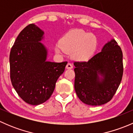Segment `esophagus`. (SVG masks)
Masks as SVG:
<instances>
[{
    "label": "esophagus",
    "instance_id": "obj_1",
    "mask_svg": "<svg viewBox=\"0 0 133 133\" xmlns=\"http://www.w3.org/2000/svg\"><path fill=\"white\" fill-rule=\"evenodd\" d=\"M73 68V65L71 63H68L66 65V69H72Z\"/></svg>",
    "mask_w": 133,
    "mask_h": 133
}]
</instances>
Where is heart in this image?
Listing matches in <instances>:
<instances>
[{
	"instance_id": "heart-1",
	"label": "heart",
	"mask_w": 133,
	"mask_h": 133,
	"mask_svg": "<svg viewBox=\"0 0 133 133\" xmlns=\"http://www.w3.org/2000/svg\"><path fill=\"white\" fill-rule=\"evenodd\" d=\"M98 45L97 38L92 33L82 29H73L62 38L60 45L55 48L56 52L60 53L62 50L73 55L76 59L88 60L93 55Z\"/></svg>"
}]
</instances>
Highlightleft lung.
Listing matches in <instances>:
<instances>
[{"instance_id":"1","label":"left lung","mask_w":133,"mask_h":133,"mask_svg":"<svg viewBox=\"0 0 133 133\" xmlns=\"http://www.w3.org/2000/svg\"><path fill=\"white\" fill-rule=\"evenodd\" d=\"M123 54L114 39L87 62H75V89L84 104L101 105L112 99L122 78Z\"/></svg>"}]
</instances>
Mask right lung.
Returning a JSON list of instances; mask_svg holds the SVG:
<instances>
[{"label": "right lung", "mask_w": 133, "mask_h": 133, "mask_svg": "<svg viewBox=\"0 0 133 133\" xmlns=\"http://www.w3.org/2000/svg\"><path fill=\"white\" fill-rule=\"evenodd\" d=\"M44 34L34 24L27 25L17 37L9 55L12 85L24 101L33 105L51 97L68 64L47 61L48 49L41 42Z\"/></svg>", "instance_id": "right-lung-1"}]
</instances>
